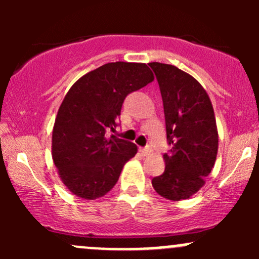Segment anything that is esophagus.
I'll list each match as a JSON object with an SVG mask.
<instances>
[{
	"instance_id": "1",
	"label": "esophagus",
	"mask_w": 259,
	"mask_h": 259,
	"mask_svg": "<svg viewBox=\"0 0 259 259\" xmlns=\"http://www.w3.org/2000/svg\"><path fill=\"white\" fill-rule=\"evenodd\" d=\"M151 151H152V150H151L150 146H145V147L140 148V152L144 154V156H147V154H150Z\"/></svg>"
}]
</instances>
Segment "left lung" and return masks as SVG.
I'll return each instance as SVG.
<instances>
[{
	"label": "left lung",
	"mask_w": 259,
	"mask_h": 259,
	"mask_svg": "<svg viewBox=\"0 0 259 259\" xmlns=\"http://www.w3.org/2000/svg\"><path fill=\"white\" fill-rule=\"evenodd\" d=\"M158 81L165 117V169L154 177L157 194L186 200L204 185L218 152V132L212 103L200 82L170 64L148 63Z\"/></svg>",
	"instance_id": "obj_1"
}]
</instances>
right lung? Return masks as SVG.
Instances as JSON below:
<instances>
[{"label": "right lung", "instance_id": "1", "mask_svg": "<svg viewBox=\"0 0 259 259\" xmlns=\"http://www.w3.org/2000/svg\"><path fill=\"white\" fill-rule=\"evenodd\" d=\"M153 79L145 63H107L81 76L65 95L53 126L52 158L62 181L74 195L95 200L117 184L138 147L107 134L119 125L127 95Z\"/></svg>", "mask_w": 259, "mask_h": 259}]
</instances>
